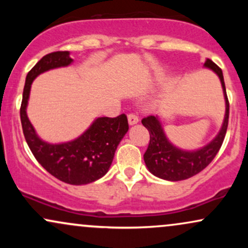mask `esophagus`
Returning <instances> with one entry per match:
<instances>
[{
    "mask_svg": "<svg viewBox=\"0 0 248 248\" xmlns=\"http://www.w3.org/2000/svg\"><path fill=\"white\" fill-rule=\"evenodd\" d=\"M128 122H129V124H138L139 116L136 114H134V113H129V114H128Z\"/></svg>",
    "mask_w": 248,
    "mask_h": 248,
    "instance_id": "1",
    "label": "esophagus"
}]
</instances>
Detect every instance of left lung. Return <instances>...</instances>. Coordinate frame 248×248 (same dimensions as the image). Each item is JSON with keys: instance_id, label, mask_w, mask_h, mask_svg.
<instances>
[{"instance_id": "obj_1", "label": "left lung", "mask_w": 248, "mask_h": 248, "mask_svg": "<svg viewBox=\"0 0 248 248\" xmlns=\"http://www.w3.org/2000/svg\"><path fill=\"white\" fill-rule=\"evenodd\" d=\"M204 65L218 75L221 81V86H223L225 101H226V113H225L223 127L215 140L196 152H186V150L173 147L168 141L166 134L162 129L161 122L156 116L150 115L142 119V124L147 128L150 135L149 144L143 155L146 166L150 172L167 181H183V179L197 175L202 170L205 169L217 155L226 135L230 104L226 94V88H225L223 71L211 59H207Z\"/></svg>"}]
</instances>
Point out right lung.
<instances>
[{
  "instance_id": "right-lung-1",
  "label": "right lung",
  "mask_w": 248,
  "mask_h": 248,
  "mask_svg": "<svg viewBox=\"0 0 248 248\" xmlns=\"http://www.w3.org/2000/svg\"><path fill=\"white\" fill-rule=\"evenodd\" d=\"M71 62L69 51H57L43 57L25 79L19 113L25 141L38 163L62 182L81 186L101 178L108 171L116 147L129 127L126 114H121L116 118H98L81 136L66 143L50 144L37 136L27 115L31 84L45 71L67 66Z\"/></svg>"
}]
</instances>
